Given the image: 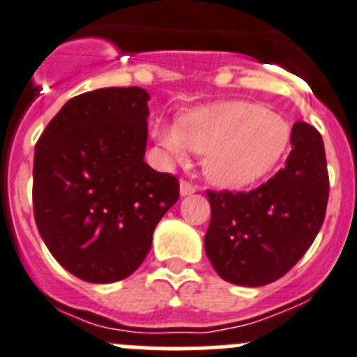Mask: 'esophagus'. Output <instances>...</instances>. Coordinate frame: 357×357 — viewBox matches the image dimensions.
<instances>
[{"label": "esophagus", "instance_id": "esophagus-1", "mask_svg": "<svg viewBox=\"0 0 357 357\" xmlns=\"http://www.w3.org/2000/svg\"><path fill=\"white\" fill-rule=\"evenodd\" d=\"M197 192V186L192 185V183L188 181H181L179 183V194H181V197H186V195H192Z\"/></svg>", "mask_w": 357, "mask_h": 357}]
</instances>
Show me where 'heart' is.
Wrapping results in <instances>:
<instances>
[{
    "label": "heart",
    "mask_w": 357,
    "mask_h": 357,
    "mask_svg": "<svg viewBox=\"0 0 357 357\" xmlns=\"http://www.w3.org/2000/svg\"><path fill=\"white\" fill-rule=\"evenodd\" d=\"M153 137L165 155L185 162L204 155V176L220 188L241 190L268 178L287 153L292 128L261 103L225 100L192 109L178 125L158 123Z\"/></svg>",
    "instance_id": "1"
}]
</instances>
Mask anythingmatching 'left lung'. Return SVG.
<instances>
[{
    "label": "left lung",
    "instance_id": "obj_1",
    "mask_svg": "<svg viewBox=\"0 0 357 357\" xmlns=\"http://www.w3.org/2000/svg\"><path fill=\"white\" fill-rule=\"evenodd\" d=\"M285 167L252 192H208L209 262L225 282L262 287L284 276L314 243L326 216L328 167L321 133L292 126Z\"/></svg>",
    "mask_w": 357,
    "mask_h": 357
}]
</instances>
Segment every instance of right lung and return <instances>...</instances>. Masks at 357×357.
<instances>
[{
	"mask_svg": "<svg viewBox=\"0 0 357 357\" xmlns=\"http://www.w3.org/2000/svg\"><path fill=\"white\" fill-rule=\"evenodd\" d=\"M149 93L102 88L59 109L33 163L36 227L52 257L91 284L132 275L179 197L178 179L144 162Z\"/></svg>",
	"mask_w": 357,
	"mask_h": 357,
	"instance_id": "1",
	"label": "right lung"
}]
</instances>
